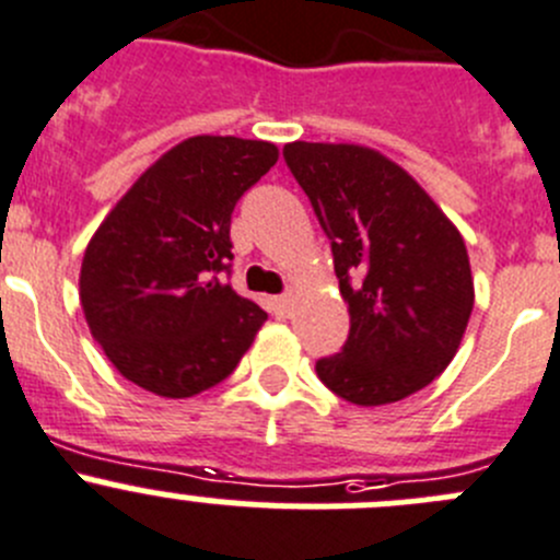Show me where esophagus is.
Instances as JSON below:
<instances>
[{
    "label": "esophagus",
    "instance_id": "esophagus-1",
    "mask_svg": "<svg viewBox=\"0 0 560 560\" xmlns=\"http://www.w3.org/2000/svg\"><path fill=\"white\" fill-rule=\"evenodd\" d=\"M270 306H273V314L279 319H287L292 314V301H290V295H279V298H273V301H270Z\"/></svg>",
    "mask_w": 560,
    "mask_h": 560
}]
</instances>
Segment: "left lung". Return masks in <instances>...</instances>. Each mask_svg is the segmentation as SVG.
Returning <instances> with one entry per match:
<instances>
[{
  "label": "left lung",
  "instance_id": "left-lung-1",
  "mask_svg": "<svg viewBox=\"0 0 560 560\" xmlns=\"http://www.w3.org/2000/svg\"><path fill=\"white\" fill-rule=\"evenodd\" d=\"M284 161L328 235L350 306V334L319 358V380L361 407L416 394L452 363L474 312L463 235L374 150L292 142Z\"/></svg>",
  "mask_w": 560,
  "mask_h": 560
}]
</instances>
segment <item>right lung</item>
Returning <instances> with one entry per match:
<instances>
[{
  "label": "right lung",
  "mask_w": 560,
  "mask_h": 560,
  "mask_svg": "<svg viewBox=\"0 0 560 560\" xmlns=\"http://www.w3.org/2000/svg\"><path fill=\"white\" fill-rule=\"evenodd\" d=\"M279 159L270 142L194 136L155 161L97 226L81 306L108 361L170 399L230 377L268 314L232 273L235 205Z\"/></svg>",
  "instance_id": "right-lung-1"
}]
</instances>
